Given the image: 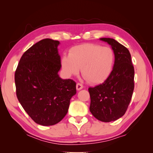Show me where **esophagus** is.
Masks as SVG:
<instances>
[{"instance_id":"obj_1","label":"esophagus","mask_w":153,"mask_h":153,"mask_svg":"<svg viewBox=\"0 0 153 153\" xmlns=\"http://www.w3.org/2000/svg\"><path fill=\"white\" fill-rule=\"evenodd\" d=\"M83 85L81 84V83H77L76 84V88L77 90H82L83 88Z\"/></svg>"}]
</instances>
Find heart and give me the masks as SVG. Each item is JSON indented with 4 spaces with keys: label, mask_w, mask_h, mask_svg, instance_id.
I'll list each match as a JSON object with an SVG mask.
<instances>
[{
    "label": "heart",
    "mask_w": 153,
    "mask_h": 153,
    "mask_svg": "<svg viewBox=\"0 0 153 153\" xmlns=\"http://www.w3.org/2000/svg\"><path fill=\"white\" fill-rule=\"evenodd\" d=\"M114 55L107 46L95 44H84L72 48L69 55L61 58V66L67 76H76L81 69L82 75L91 84L102 82L113 67Z\"/></svg>",
    "instance_id": "b5f03b06"
}]
</instances>
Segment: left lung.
Here are the masks:
<instances>
[{"label":"left lung","mask_w":153,"mask_h":153,"mask_svg":"<svg viewBox=\"0 0 153 153\" xmlns=\"http://www.w3.org/2000/svg\"><path fill=\"white\" fill-rule=\"evenodd\" d=\"M100 40L111 46L115 63L104 82L88 88L90 111L97 120L110 122L122 117L128 109L134 89V68L128 48L113 38Z\"/></svg>","instance_id":"8db88e82"}]
</instances>
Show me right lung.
<instances>
[{"label": "right lung", "instance_id": "1", "mask_svg": "<svg viewBox=\"0 0 153 153\" xmlns=\"http://www.w3.org/2000/svg\"><path fill=\"white\" fill-rule=\"evenodd\" d=\"M58 40L46 38L23 54L15 73L17 99L36 123L53 126L64 118L76 83L59 76Z\"/></svg>", "mask_w": 153, "mask_h": 153}]
</instances>
